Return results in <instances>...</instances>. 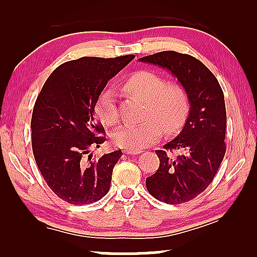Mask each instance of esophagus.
Segmentation results:
<instances>
[{"instance_id": "obj_1", "label": "esophagus", "mask_w": 257, "mask_h": 257, "mask_svg": "<svg viewBox=\"0 0 257 257\" xmlns=\"http://www.w3.org/2000/svg\"><path fill=\"white\" fill-rule=\"evenodd\" d=\"M124 153L128 155H139L141 153H143V151L142 149H132V148H127V149H124Z\"/></svg>"}]
</instances>
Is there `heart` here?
<instances>
[{
  "label": "heart",
  "mask_w": 257,
  "mask_h": 257,
  "mask_svg": "<svg viewBox=\"0 0 257 257\" xmlns=\"http://www.w3.org/2000/svg\"><path fill=\"white\" fill-rule=\"evenodd\" d=\"M124 88L146 101V116L150 118L140 123H127L115 130L111 140L116 146L140 149L156 142L163 128L168 133H176L185 124L190 114V97L183 86L168 84L154 72L140 71L125 81ZM96 113L104 124L117 123L118 108L113 89L101 93Z\"/></svg>",
  "instance_id": "b5f03b06"
}]
</instances>
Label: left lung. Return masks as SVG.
Listing matches in <instances>:
<instances>
[{
  "instance_id": "obj_1",
  "label": "left lung",
  "mask_w": 257,
  "mask_h": 257,
  "mask_svg": "<svg viewBox=\"0 0 257 257\" xmlns=\"http://www.w3.org/2000/svg\"><path fill=\"white\" fill-rule=\"evenodd\" d=\"M171 72L190 97V114L179 135L156 150L160 168L146 180L151 196L166 204H182L207 189L226 153V106L214 74L200 60L176 51L140 58ZM181 155L173 156V150Z\"/></svg>"
}]
</instances>
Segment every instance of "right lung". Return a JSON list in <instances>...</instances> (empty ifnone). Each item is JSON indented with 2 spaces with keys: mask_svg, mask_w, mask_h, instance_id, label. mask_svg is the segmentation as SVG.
Here are the masks:
<instances>
[{
  "mask_svg": "<svg viewBox=\"0 0 257 257\" xmlns=\"http://www.w3.org/2000/svg\"><path fill=\"white\" fill-rule=\"evenodd\" d=\"M134 58L66 61L50 74L37 96L31 118L32 151L43 178L64 201L92 204L109 191L122 151L93 158L91 149L106 141L94 108L107 82Z\"/></svg>",
  "mask_w": 257,
  "mask_h": 257,
  "instance_id": "add662e5",
  "label": "right lung"
}]
</instances>
